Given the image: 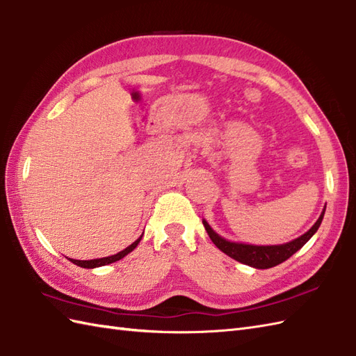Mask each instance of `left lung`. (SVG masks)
<instances>
[{
    "mask_svg": "<svg viewBox=\"0 0 356 356\" xmlns=\"http://www.w3.org/2000/svg\"><path fill=\"white\" fill-rule=\"evenodd\" d=\"M325 210L326 209H323L317 222H315L305 234L282 245H248L241 242H230L220 238V236L209 225L207 220L202 219V224L205 227V230H207L211 242L215 243L220 251L225 252L227 256H230L232 259L238 260V262L243 265L257 268V270H266V268H273L275 265L285 262V260H288L294 252H297L312 238L315 232L318 230L323 216H325Z\"/></svg>",
    "mask_w": 356,
    "mask_h": 356,
    "instance_id": "1",
    "label": "left lung"
}]
</instances>
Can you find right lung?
<instances>
[{
  "label": "right lung",
  "mask_w": 356,
  "mask_h": 356,
  "mask_svg": "<svg viewBox=\"0 0 356 356\" xmlns=\"http://www.w3.org/2000/svg\"><path fill=\"white\" fill-rule=\"evenodd\" d=\"M141 236H143V234H141ZM141 236H140V238H138L136 242L131 243L129 247H126L123 251L117 252V254L108 256V257H102V259H91V260H76V259H70V262H73L74 265L81 266V268H97V266H104V265H109V264H113V262H117V260L123 259L126 254H129V252L137 247V245H138L140 241H141Z\"/></svg>",
  "instance_id": "add662e5"
}]
</instances>
